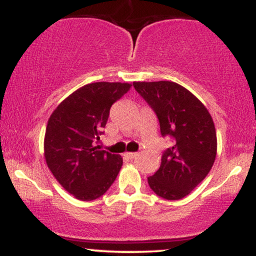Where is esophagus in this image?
Segmentation results:
<instances>
[{
    "mask_svg": "<svg viewBox=\"0 0 256 256\" xmlns=\"http://www.w3.org/2000/svg\"><path fill=\"white\" fill-rule=\"evenodd\" d=\"M125 155L128 158H136L138 156V152H125Z\"/></svg>",
    "mask_w": 256,
    "mask_h": 256,
    "instance_id": "obj_1",
    "label": "esophagus"
}]
</instances>
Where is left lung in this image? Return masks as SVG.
<instances>
[{
  "mask_svg": "<svg viewBox=\"0 0 256 256\" xmlns=\"http://www.w3.org/2000/svg\"><path fill=\"white\" fill-rule=\"evenodd\" d=\"M134 86L156 114L161 136L172 140L161 156L160 168L148 177L149 186L165 200L183 198L204 180L216 160L212 116L200 100L177 83L134 82Z\"/></svg>",
  "mask_w": 256,
  "mask_h": 256,
  "instance_id": "left-lung-1",
  "label": "left lung"
}]
</instances>
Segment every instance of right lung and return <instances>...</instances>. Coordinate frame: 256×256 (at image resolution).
Here are the masks:
<instances>
[{"label":"right lung","instance_id":"right-lung-1","mask_svg":"<svg viewBox=\"0 0 256 256\" xmlns=\"http://www.w3.org/2000/svg\"><path fill=\"white\" fill-rule=\"evenodd\" d=\"M128 83L84 85L52 112L44 137V156L56 180L82 201L101 198L114 183L122 158L100 150L112 104L130 90Z\"/></svg>","mask_w":256,"mask_h":256}]
</instances>
